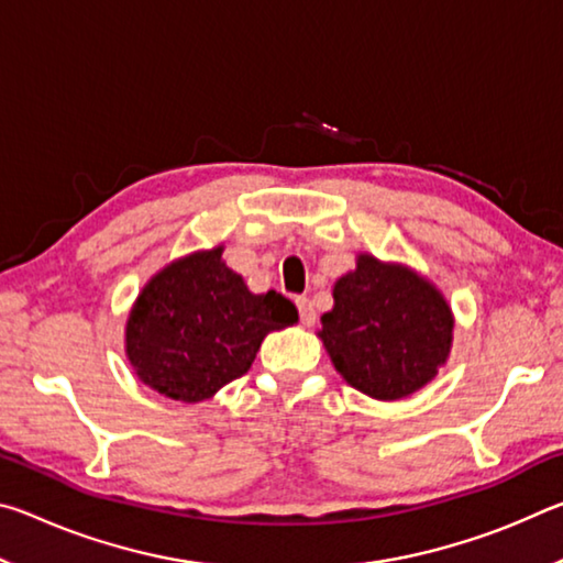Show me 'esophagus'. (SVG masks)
Here are the masks:
<instances>
[{
  "mask_svg": "<svg viewBox=\"0 0 563 563\" xmlns=\"http://www.w3.org/2000/svg\"><path fill=\"white\" fill-rule=\"evenodd\" d=\"M295 305H298V312H300V322L305 328H310L312 322H316V308H312L310 298H298L295 300Z\"/></svg>",
  "mask_w": 563,
  "mask_h": 563,
  "instance_id": "obj_1",
  "label": "esophagus"
}]
</instances>
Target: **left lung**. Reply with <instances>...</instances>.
Instances as JSON below:
<instances>
[{"instance_id": "8db88e82", "label": "left lung", "mask_w": 563, "mask_h": 563, "mask_svg": "<svg viewBox=\"0 0 563 563\" xmlns=\"http://www.w3.org/2000/svg\"><path fill=\"white\" fill-rule=\"evenodd\" d=\"M320 318L322 345L345 383L375 399H402L432 383L452 350L444 295L415 271L360 253Z\"/></svg>"}]
</instances>
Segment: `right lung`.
I'll return each mask as SVG.
<instances>
[{
    "label": "right lung",
    "instance_id": "add662e5",
    "mask_svg": "<svg viewBox=\"0 0 563 563\" xmlns=\"http://www.w3.org/2000/svg\"><path fill=\"white\" fill-rule=\"evenodd\" d=\"M223 245L174 261L139 292L126 322L133 373L178 402H201L251 369L263 338L298 322L280 292L255 295Z\"/></svg>",
    "mask_w": 563,
    "mask_h": 563
}]
</instances>
